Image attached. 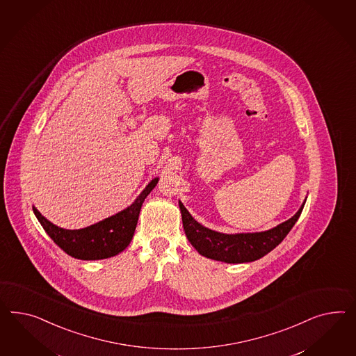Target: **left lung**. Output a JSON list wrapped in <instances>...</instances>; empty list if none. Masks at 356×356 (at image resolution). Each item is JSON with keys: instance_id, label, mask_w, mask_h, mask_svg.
<instances>
[{"instance_id": "1", "label": "left lung", "mask_w": 356, "mask_h": 356, "mask_svg": "<svg viewBox=\"0 0 356 356\" xmlns=\"http://www.w3.org/2000/svg\"><path fill=\"white\" fill-rule=\"evenodd\" d=\"M179 206L183 215L185 234L201 255L225 263H246L260 259L282 242L298 220L305 203L293 218L269 231L240 234L211 231L194 220L183 203L179 202Z\"/></svg>"}]
</instances>
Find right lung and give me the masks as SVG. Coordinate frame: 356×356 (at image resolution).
Returning a JSON list of instances; mask_svg holds the SVG:
<instances>
[{
	"label": "right lung",
	"mask_w": 356,
	"mask_h": 356,
	"mask_svg": "<svg viewBox=\"0 0 356 356\" xmlns=\"http://www.w3.org/2000/svg\"><path fill=\"white\" fill-rule=\"evenodd\" d=\"M156 183L158 179L152 180L145 188L144 192L128 209L83 229H63L45 219L38 209L33 207V212L49 237L72 258L81 260L106 259L119 254L129 245L135 233L141 206Z\"/></svg>",
	"instance_id": "1"
}]
</instances>
